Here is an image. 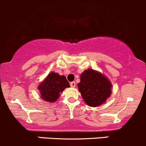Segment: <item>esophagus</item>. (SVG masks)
Segmentation results:
<instances>
[{
    "label": "esophagus",
    "instance_id": "esophagus-1",
    "mask_svg": "<svg viewBox=\"0 0 146 146\" xmlns=\"http://www.w3.org/2000/svg\"><path fill=\"white\" fill-rule=\"evenodd\" d=\"M70 86H71V87H72V88H74V87L76 86V83H75L74 82H72L71 83H70Z\"/></svg>",
    "mask_w": 146,
    "mask_h": 146
}]
</instances>
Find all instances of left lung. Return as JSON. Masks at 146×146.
<instances>
[{
    "label": "left lung",
    "mask_w": 146,
    "mask_h": 146,
    "mask_svg": "<svg viewBox=\"0 0 146 146\" xmlns=\"http://www.w3.org/2000/svg\"><path fill=\"white\" fill-rule=\"evenodd\" d=\"M79 91L84 102L90 107H98L106 102L112 94V85L106 75L93 69L81 74Z\"/></svg>",
    "instance_id": "8db88e82"
}]
</instances>
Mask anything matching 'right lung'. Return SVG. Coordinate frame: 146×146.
<instances>
[{"label":"right lung","instance_id":"obj_1","mask_svg":"<svg viewBox=\"0 0 146 146\" xmlns=\"http://www.w3.org/2000/svg\"><path fill=\"white\" fill-rule=\"evenodd\" d=\"M70 86L65 76L52 72L40 82L38 89L40 92V98L52 103L59 98L60 93Z\"/></svg>","mask_w":146,"mask_h":146}]
</instances>
